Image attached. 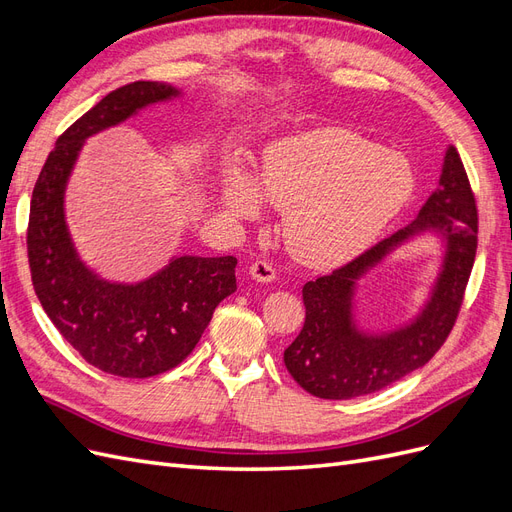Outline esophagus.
<instances>
[{
    "label": "esophagus",
    "mask_w": 512,
    "mask_h": 512,
    "mask_svg": "<svg viewBox=\"0 0 512 512\" xmlns=\"http://www.w3.org/2000/svg\"><path fill=\"white\" fill-rule=\"evenodd\" d=\"M250 275H252V280H256V282H260V284H269V282L275 280L277 271H275V267L271 265L269 260L258 258V260L254 262V265L250 267Z\"/></svg>",
    "instance_id": "34e87169"
}]
</instances>
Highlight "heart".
<instances>
[{
	"label": "heart",
	"instance_id": "1",
	"mask_svg": "<svg viewBox=\"0 0 512 512\" xmlns=\"http://www.w3.org/2000/svg\"><path fill=\"white\" fill-rule=\"evenodd\" d=\"M416 190L406 156L344 128H318L267 147L258 173L230 162L222 205L258 218L265 203L286 211L284 239L294 258L337 267L365 252Z\"/></svg>",
	"mask_w": 512,
	"mask_h": 512
}]
</instances>
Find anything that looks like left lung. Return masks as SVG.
I'll return each mask as SVG.
<instances>
[{
	"mask_svg": "<svg viewBox=\"0 0 512 512\" xmlns=\"http://www.w3.org/2000/svg\"><path fill=\"white\" fill-rule=\"evenodd\" d=\"M431 229L445 241L441 273L417 318L389 334H365L355 327L351 301L355 282L399 244ZM478 213L466 168L457 149H446L436 192L416 220L382 239L348 265L303 286L305 324L284 350L290 376L320 399H352L423 367L453 331L463 303L478 243Z\"/></svg>",
	"mask_w": 512,
	"mask_h": 512,
	"instance_id": "left-lung-1",
	"label": "left lung"
}]
</instances>
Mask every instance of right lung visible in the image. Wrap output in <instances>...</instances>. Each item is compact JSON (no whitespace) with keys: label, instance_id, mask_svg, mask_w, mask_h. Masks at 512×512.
I'll return each instance as SVG.
<instances>
[{"label":"right lung","instance_id":"add662e5","mask_svg":"<svg viewBox=\"0 0 512 512\" xmlns=\"http://www.w3.org/2000/svg\"><path fill=\"white\" fill-rule=\"evenodd\" d=\"M179 94L173 85L136 81L104 96L57 138L29 207V269L46 316L89 365L121 378L177 367L215 307L237 290L235 256H179L138 284L106 282L85 267L66 226V183L85 138Z\"/></svg>","mask_w":512,"mask_h":512}]
</instances>
